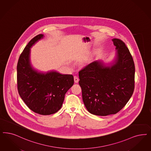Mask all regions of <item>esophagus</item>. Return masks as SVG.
<instances>
[{
    "instance_id": "34e87169",
    "label": "esophagus",
    "mask_w": 151,
    "mask_h": 151,
    "mask_svg": "<svg viewBox=\"0 0 151 151\" xmlns=\"http://www.w3.org/2000/svg\"><path fill=\"white\" fill-rule=\"evenodd\" d=\"M78 81H79V78H78V77L76 76H74V81H75V83H78Z\"/></svg>"
}]
</instances>
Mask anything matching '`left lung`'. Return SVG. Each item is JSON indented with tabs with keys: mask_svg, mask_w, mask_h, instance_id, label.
<instances>
[{
	"mask_svg": "<svg viewBox=\"0 0 151 151\" xmlns=\"http://www.w3.org/2000/svg\"><path fill=\"white\" fill-rule=\"evenodd\" d=\"M116 50L114 62L106 65L95 61L78 72L83 103L88 112L99 116L122 109L134 89L135 66L124 42L112 40Z\"/></svg>",
	"mask_w": 151,
	"mask_h": 151,
	"instance_id": "left-lung-1",
	"label": "left lung"
}]
</instances>
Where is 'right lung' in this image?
Returning <instances> with one entry per match:
<instances>
[{
	"label": "right lung",
	"instance_id": "right-lung-1",
	"mask_svg": "<svg viewBox=\"0 0 151 151\" xmlns=\"http://www.w3.org/2000/svg\"><path fill=\"white\" fill-rule=\"evenodd\" d=\"M43 37L33 38L23 50L17 63V88L27 106L39 114H54L61 109L65 95L74 83L72 75L56 71L38 72L30 63V48Z\"/></svg>",
	"mask_w": 151,
	"mask_h": 151
}]
</instances>
